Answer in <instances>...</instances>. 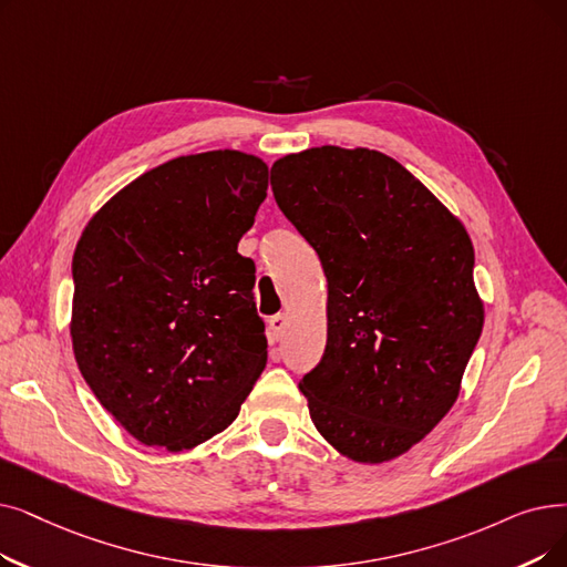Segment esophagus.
I'll use <instances>...</instances> for the list:
<instances>
[{
    "mask_svg": "<svg viewBox=\"0 0 567 567\" xmlns=\"http://www.w3.org/2000/svg\"><path fill=\"white\" fill-rule=\"evenodd\" d=\"M285 329H287V315L285 312H278V315H274V317L268 319V333H270V338H274V340H280Z\"/></svg>",
    "mask_w": 567,
    "mask_h": 567,
    "instance_id": "1",
    "label": "esophagus"
}]
</instances>
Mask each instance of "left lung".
Segmentation results:
<instances>
[{
	"mask_svg": "<svg viewBox=\"0 0 567 567\" xmlns=\"http://www.w3.org/2000/svg\"><path fill=\"white\" fill-rule=\"evenodd\" d=\"M270 187L329 282L327 350L299 384L310 420L342 456L396 458L450 412L480 340L471 236L405 166L368 147L285 155Z\"/></svg>",
	"mask_w": 567,
	"mask_h": 567,
	"instance_id": "1",
	"label": "left lung"
}]
</instances>
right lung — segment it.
<instances>
[{"instance_id":"right-lung-1","label":"right lung","mask_w":567,"mask_h":567,"mask_svg":"<svg viewBox=\"0 0 567 567\" xmlns=\"http://www.w3.org/2000/svg\"><path fill=\"white\" fill-rule=\"evenodd\" d=\"M268 166L240 151L176 157L122 187L73 252V357L115 422L147 447L225 431L266 365L255 225Z\"/></svg>"}]
</instances>
